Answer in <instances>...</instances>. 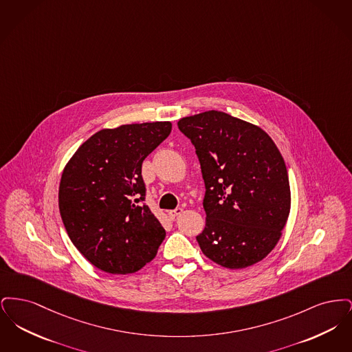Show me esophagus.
Segmentation results:
<instances>
[{
  "instance_id": "obj_1",
  "label": "esophagus",
  "mask_w": 352,
  "mask_h": 352,
  "mask_svg": "<svg viewBox=\"0 0 352 352\" xmlns=\"http://www.w3.org/2000/svg\"><path fill=\"white\" fill-rule=\"evenodd\" d=\"M184 212V210L181 208V207H177L175 210H170L168 212V218L170 219H175L177 217H179L181 214Z\"/></svg>"
}]
</instances>
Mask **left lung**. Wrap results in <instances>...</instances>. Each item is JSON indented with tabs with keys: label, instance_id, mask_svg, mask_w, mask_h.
<instances>
[{
	"label": "left lung",
	"instance_id": "left-lung-1",
	"mask_svg": "<svg viewBox=\"0 0 352 352\" xmlns=\"http://www.w3.org/2000/svg\"><path fill=\"white\" fill-rule=\"evenodd\" d=\"M206 186L201 252L224 268L251 267L278 243L290 212L284 158L260 126L220 111L181 118Z\"/></svg>",
	"mask_w": 352,
	"mask_h": 352
}]
</instances>
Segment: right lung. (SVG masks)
<instances>
[{
	"label": "right lung",
	"instance_id": "add662e5",
	"mask_svg": "<svg viewBox=\"0 0 352 352\" xmlns=\"http://www.w3.org/2000/svg\"><path fill=\"white\" fill-rule=\"evenodd\" d=\"M170 132V121L101 129L68 161L59 211L72 244L94 267L128 274L155 257L166 232L144 204L141 168Z\"/></svg>",
	"mask_w": 352,
	"mask_h": 352
}]
</instances>
